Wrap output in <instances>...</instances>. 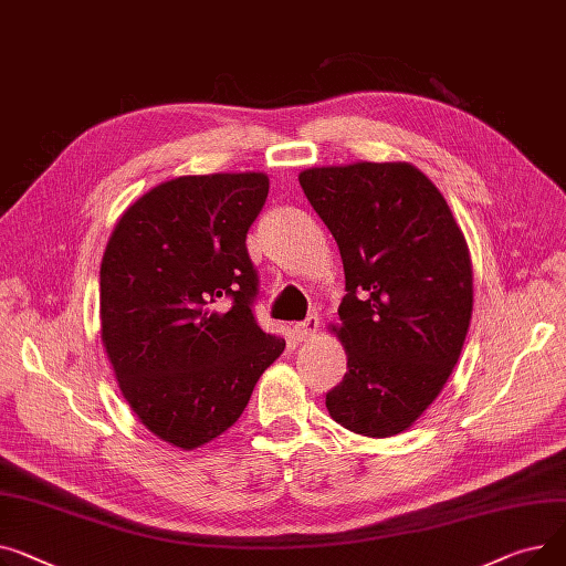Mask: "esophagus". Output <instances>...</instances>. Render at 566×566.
I'll use <instances>...</instances> for the list:
<instances>
[{"mask_svg": "<svg viewBox=\"0 0 566 566\" xmlns=\"http://www.w3.org/2000/svg\"><path fill=\"white\" fill-rule=\"evenodd\" d=\"M317 331H319V319H317L315 315L308 317L306 322H298V324L292 326V334H294V338H296L298 343L313 340V338L317 336Z\"/></svg>", "mask_w": 566, "mask_h": 566, "instance_id": "1", "label": "esophagus"}]
</instances>
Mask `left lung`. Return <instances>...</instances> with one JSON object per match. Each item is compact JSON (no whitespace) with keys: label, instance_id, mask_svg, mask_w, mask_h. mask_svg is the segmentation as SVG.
I'll list each match as a JSON object with an SVG mask.
<instances>
[{"label":"left lung","instance_id":"8db88e82","mask_svg":"<svg viewBox=\"0 0 566 566\" xmlns=\"http://www.w3.org/2000/svg\"><path fill=\"white\" fill-rule=\"evenodd\" d=\"M298 185L345 268L340 324L331 328L347 373L326 392V409L354 434H402L443 390L469 334L467 238L437 185L409 161L313 166Z\"/></svg>","mask_w":566,"mask_h":566}]
</instances>
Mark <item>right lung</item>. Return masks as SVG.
<instances>
[{
    "label": "right lung",
    "mask_w": 566,
    "mask_h": 566,
    "mask_svg": "<svg viewBox=\"0 0 566 566\" xmlns=\"http://www.w3.org/2000/svg\"><path fill=\"white\" fill-rule=\"evenodd\" d=\"M264 174L166 180L114 226L99 264V338L142 424L196 450L238 422L285 340L251 304L247 232L268 201Z\"/></svg>",
    "instance_id": "add662e5"
}]
</instances>
